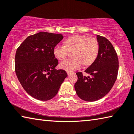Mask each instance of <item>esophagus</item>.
<instances>
[{"label":"esophagus","mask_w":134,"mask_h":134,"mask_svg":"<svg viewBox=\"0 0 134 134\" xmlns=\"http://www.w3.org/2000/svg\"><path fill=\"white\" fill-rule=\"evenodd\" d=\"M67 74L68 75H71L72 73H73V72H72V71H67Z\"/></svg>","instance_id":"34e87169"}]
</instances>
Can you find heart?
<instances>
[{
	"label": "heart",
	"mask_w": 134,
	"mask_h": 134,
	"mask_svg": "<svg viewBox=\"0 0 134 134\" xmlns=\"http://www.w3.org/2000/svg\"><path fill=\"white\" fill-rule=\"evenodd\" d=\"M99 43L93 37L88 38L86 36L75 35L70 36L65 41V45L57 44L54 47L53 52L59 60L67 57L69 51L73 50L74 58L61 62V69L71 71L85 65H90L96 60L99 52Z\"/></svg>",
	"instance_id": "obj_1"
}]
</instances>
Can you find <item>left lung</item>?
Returning <instances> with one entry per match:
<instances>
[{
	"label": "left lung",
	"instance_id": "1",
	"mask_svg": "<svg viewBox=\"0 0 134 134\" xmlns=\"http://www.w3.org/2000/svg\"><path fill=\"white\" fill-rule=\"evenodd\" d=\"M99 52L96 60L88 69L86 77L77 72L74 88L77 96L86 101H94L107 94L117 79L119 62L117 53L113 44L103 36L97 35Z\"/></svg>",
	"mask_w": 134,
	"mask_h": 134
}]
</instances>
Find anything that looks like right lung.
<instances>
[{
    "label": "right lung",
    "instance_id": "obj_1",
    "mask_svg": "<svg viewBox=\"0 0 134 134\" xmlns=\"http://www.w3.org/2000/svg\"><path fill=\"white\" fill-rule=\"evenodd\" d=\"M61 34L39 32L29 36L16 50L15 72L21 86L38 100L47 101L57 94L67 76L59 64L53 50L62 40Z\"/></svg>",
    "mask_w": 134,
    "mask_h": 134
}]
</instances>
